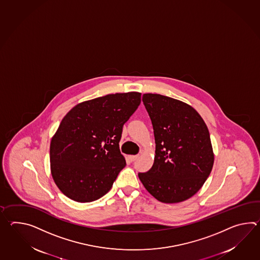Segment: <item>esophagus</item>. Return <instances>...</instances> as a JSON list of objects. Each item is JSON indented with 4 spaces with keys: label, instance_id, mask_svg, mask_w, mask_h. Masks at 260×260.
Listing matches in <instances>:
<instances>
[{
    "label": "esophagus",
    "instance_id": "esophagus-1",
    "mask_svg": "<svg viewBox=\"0 0 260 260\" xmlns=\"http://www.w3.org/2000/svg\"><path fill=\"white\" fill-rule=\"evenodd\" d=\"M138 158V156H128V159L131 160V161H134V160H136Z\"/></svg>",
    "mask_w": 260,
    "mask_h": 260
}]
</instances>
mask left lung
Wrapping results in <instances>:
<instances>
[{"mask_svg": "<svg viewBox=\"0 0 260 260\" xmlns=\"http://www.w3.org/2000/svg\"><path fill=\"white\" fill-rule=\"evenodd\" d=\"M156 143L154 164L140 173L157 201L178 203L194 196L212 172L214 154L207 126L189 104L160 94L143 95Z\"/></svg>", "mask_w": 260, "mask_h": 260, "instance_id": "8db88e82", "label": "left lung"}]
</instances>
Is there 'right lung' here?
Returning a JSON list of instances; mask_svg holds the SVG:
<instances>
[{"label":"right lung","mask_w":260,"mask_h":260,"mask_svg":"<svg viewBox=\"0 0 260 260\" xmlns=\"http://www.w3.org/2000/svg\"><path fill=\"white\" fill-rule=\"evenodd\" d=\"M141 93L108 94L76 104L50 143V170L71 200L90 202L111 189L126 166L119 150L123 125L141 104Z\"/></svg>","instance_id":"add662e5"}]
</instances>
